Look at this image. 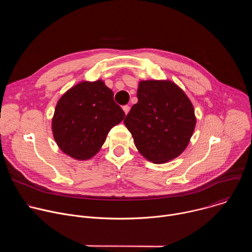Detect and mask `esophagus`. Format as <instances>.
<instances>
[{
  "instance_id": "obj_1",
  "label": "esophagus",
  "mask_w": 252,
  "mask_h": 252,
  "mask_svg": "<svg viewBox=\"0 0 252 252\" xmlns=\"http://www.w3.org/2000/svg\"><path fill=\"white\" fill-rule=\"evenodd\" d=\"M123 110H124L125 114H126V115H127V114H128V112H129V110H130V107H129L128 105H124V106H123Z\"/></svg>"
}]
</instances>
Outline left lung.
<instances>
[{"label":"left lung","instance_id":"obj_1","mask_svg":"<svg viewBox=\"0 0 252 252\" xmlns=\"http://www.w3.org/2000/svg\"><path fill=\"white\" fill-rule=\"evenodd\" d=\"M136 95L124 123L139 154L154 163L181 156L196 125L189 97L170 80L140 81Z\"/></svg>","mask_w":252,"mask_h":252}]
</instances>
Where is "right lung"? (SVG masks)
<instances>
[{"label":"right lung","instance_id":"obj_1","mask_svg":"<svg viewBox=\"0 0 252 252\" xmlns=\"http://www.w3.org/2000/svg\"><path fill=\"white\" fill-rule=\"evenodd\" d=\"M126 115L102 80L82 81L59 99L52 131L59 149L77 160H88L101 149L110 129Z\"/></svg>","mask_w":252,"mask_h":252}]
</instances>
